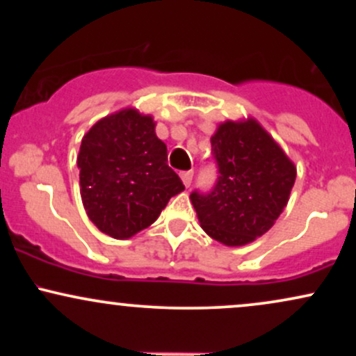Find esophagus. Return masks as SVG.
<instances>
[{
	"instance_id": "34e87169",
	"label": "esophagus",
	"mask_w": 356,
	"mask_h": 356,
	"mask_svg": "<svg viewBox=\"0 0 356 356\" xmlns=\"http://www.w3.org/2000/svg\"><path fill=\"white\" fill-rule=\"evenodd\" d=\"M192 177H194V170H186V172H181V179L186 187H191Z\"/></svg>"
}]
</instances>
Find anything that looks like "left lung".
<instances>
[{
	"instance_id": "1",
	"label": "left lung",
	"mask_w": 356,
	"mask_h": 356,
	"mask_svg": "<svg viewBox=\"0 0 356 356\" xmlns=\"http://www.w3.org/2000/svg\"><path fill=\"white\" fill-rule=\"evenodd\" d=\"M218 181L194 191L201 227L226 246H244L268 232L284 211L296 167L254 118L220 124L211 137Z\"/></svg>"
}]
</instances>
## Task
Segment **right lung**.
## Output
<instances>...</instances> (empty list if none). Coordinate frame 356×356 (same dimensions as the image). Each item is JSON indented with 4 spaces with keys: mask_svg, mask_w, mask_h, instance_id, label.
Segmentation results:
<instances>
[{
    "mask_svg": "<svg viewBox=\"0 0 356 356\" xmlns=\"http://www.w3.org/2000/svg\"><path fill=\"white\" fill-rule=\"evenodd\" d=\"M76 165L88 219L115 239L149 227L184 191L167 165V147L155 136L154 118L136 108L97 122L81 140Z\"/></svg>",
    "mask_w": 356,
    "mask_h": 356,
    "instance_id": "add662e5",
    "label": "right lung"
}]
</instances>
